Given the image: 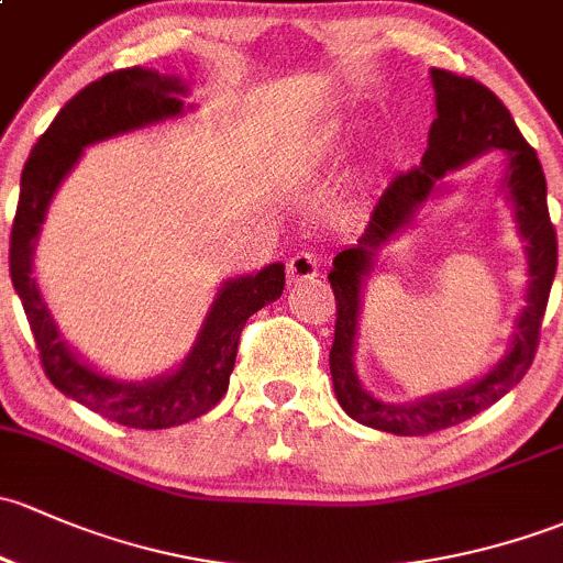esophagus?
Returning a JSON list of instances; mask_svg holds the SVG:
<instances>
[{"instance_id":"esophagus-1","label":"esophagus","mask_w":563,"mask_h":563,"mask_svg":"<svg viewBox=\"0 0 563 563\" xmlns=\"http://www.w3.org/2000/svg\"><path fill=\"white\" fill-rule=\"evenodd\" d=\"M320 274V257L314 252H298L287 263V279L292 284L309 282Z\"/></svg>"}]
</instances>
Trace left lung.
<instances>
[{
    "instance_id": "left-lung-1",
    "label": "left lung",
    "mask_w": 563,
    "mask_h": 563,
    "mask_svg": "<svg viewBox=\"0 0 563 563\" xmlns=\"http://www.w3.org/2000/svg\"><path fill=\"white\" fill-rule=\"evenodd\" d=\"M431 84L437 91V119L428 132V148L422 162L407 173H398L379 200L352 249L335 254L333 271L328 274L335 295V333L330 346V374H333L335 398L352 420L376 431L396 437H426L444 431L468 417L479 415L507 396L531 368L540 346V328L548 309L550 284L559 265V243L548 213V184L540 156L520 135L518 124L488 86L466 75L431 69ZM488 151L508 152L505 186L516 202V221L530 243V289L527 306L516 325L514 344L508 355L483 380L457 391L429 397L422 402L385 405L360 387L354 374V335L360 316L362 279L369 273L375 252L413 216V211L438 188V178L456 169L466 161Z\"/></svg>"
}]
</instances>
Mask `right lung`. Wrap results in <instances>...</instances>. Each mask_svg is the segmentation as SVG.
Listing matches in <instances>:
<instances>
[{
	"mask_svg": "<svg viewBox=\"0 0 563 563\" xmlns=\"http://www.w3.org/2000/svg\"><path fill=\"white\" fill-rule=\"evenodd\" d=\"M187 86L156 69L126 67L80 89L40 135L21 173V197L10 233V279L19 292L40 363L56 390L126 428H173L217 407L228 393L241 330L254 311L284 289V265L224 282L202 322L192 352L173 374L148 382H119L80 361L62 341L32 279V254L51 200L80 152L121 132L141 130L184 113Z\"/></svg>",
	"mask_w": 563,
	"mask_h": 563,
	"instance_id": "right-lung-1",
	"label": "right lung"
}]
</instances>
